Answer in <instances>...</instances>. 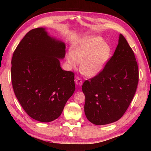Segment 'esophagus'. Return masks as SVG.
Listing matches in <instances>:
<instances>
[{
    "instance_id": "1",
    "label": "esophagus",
    "mask_w": 151,
    "mask_h": 151,
    "mask_svg": "<svg viewBox=\"0 0 151 151\" xmlns=\"http://www.w3.org/2000/svg\"><path fill=\"white\" fill-rule=\"evenodd\" d=\"M75 81L76 84L77 85V86H81L82 84V79H81V77H79V76H76V77L75 78Z\"/></svg>"
}]
</instances>
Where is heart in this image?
I'll return each instance as SVG.
<instances>
[{"instance_id":"obj_1","label":"heart","mask_w":151,"mask_h":151,"mask_svg":"<svg viewBox=\"0 0 151 151\" xmlns=\"http://www.w3.org/2000/svg\"><path fill=\"white\" fill-rule=\"evenodd\" d=\"M110 47L101 38L88 36L81 40L67 56V63L75 67L81 63V71L87 76H95L100 73L110 59Z\"/></svg>"}]
</instances>
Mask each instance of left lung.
Returning <instances> with one entry per match:
<instances>
[{
    "mask_svg": "<svg viewBox=\"0 0 151 151\" xmlns=\"http://www.w3.org/2000/svg\"><path fill=\"white\" fill-rule=\"evenodd\" d=\"M139 81L132 49L122 34L114 55L102 71L82 85L84 112L97 125L110 124L123 116L132 101Z\"/></svg>",
    "mask_w": 151,
    "mask_h": 151,
    "instance_id": "obj_1",
    "label": "left lung"
}]
</instances>
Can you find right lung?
Here are the masks:
<instances>
[{
  "mask_svg": "<svg viewBox=\"0 0 151 151\" xmlns=\"http://www.w3.org/2000/svg\"><path fill=\"white\" fill-rule=\"evenodd\" d=\"M65 45L43 28L30 30L16 48L11 77L15 95L27 114L48 123L60 117L75 90V74L62 69Z\"/></svg>",
  "mask_w": 151,
  "mask_h": 151,
  "instance_id": "1",
  "label": "right lung"
}]
</instances>
